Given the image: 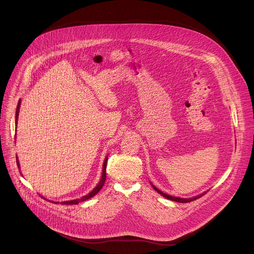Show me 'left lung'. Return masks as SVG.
<instances>
[{"label":"left lung","mask_w":254,"mask_h":254,"mask_svg":"<svg viewBox=\"0 0 254 254\" xmlns=\"http://www.w3.org/2000/svg\"><path fill=\"white\" fill-rule=\"evenodd\" d=\"M153 187V189L158 192V193H160L161 195H163L164 197H166V198H168V199H171V200H174V201H178V202H190V201H192V200H195V199H197V198H199L200 196H202L204 193H202V194H199V195H197V196H194V197H191V198H181V197H176V196H172V195H169V194H166V193H164V192H162L161 190H159L157 188H155L154 186H152Z\"/></svg>","instance_id":"8db88e82"}]
</instances>
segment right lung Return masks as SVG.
Wrapping results in <instances>:
<instances>
[{
  "label": "right lung",
  "instance_id": "1",
  "mask_svg": "<svg viewBox=\"0 0 254 254\" xmlns=\"http://www.w3.org/2000/svg\"><path fill=\"white\" fill-rule=\"evenodd\" d=\"M20 103H21V100H19V102H18V106H17V110H16V127H17V122H18V115H19ZM107 159H108V157H106V158H105V160H104L101 179H100L99 183L97 184V187H96V188H95L93 190H92L90 193H88L87 195H85V196L81 197V198H78V199H74V200H66V201H62L61 203H62V204H78V203H79V202H81V201H84V200H87V199H89V198H91V197H93V196H94V195H95L97 192H99V190L102 189V187L104 186V182H105V180H106V165H107ZM16 160H17V165H18V167H19V161H18L17 157H16ZM19 168H20V167H19Z\"/></svg>",
  "mask_w": 254,
  "mask_h": 254
}]
</instances>
